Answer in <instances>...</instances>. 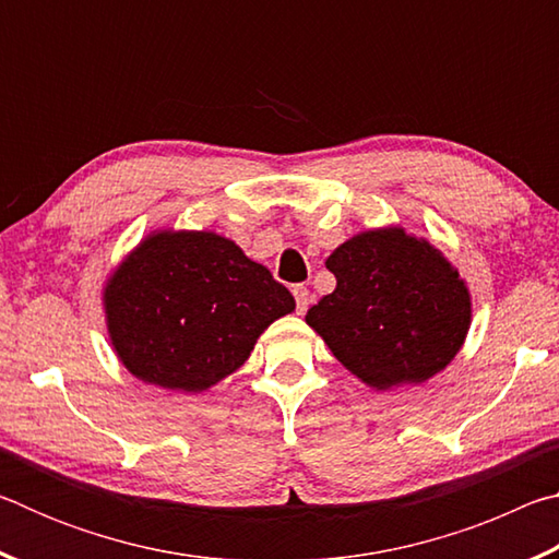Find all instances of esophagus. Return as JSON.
I'll list each match as a JSON object with an SVG mask.
<instances>
[{
    "label": "esophagus",
    "instance_id": "obj_1",
    "mask_svg": "<svg viewBox=\"0 0 559 559\" xmlns=\"http://www.w3.org/2000/svg\"><path fill=\"white\" fill-rule=\"evenodd\" d=\"M293 296H296V310L298 313H306L310 300H313V296H310V290L306 286H293Z\"/></svg>",
    "mask_w": 559,
    "mask_h": 559
}]
</instances>
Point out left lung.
<instances>
[{"mask_svg":"<svg viewBox=\"0 0 559 559\" xmlns=\"http://www.w3.org/2000/svg\"><path fill=\"white\" fill-rule=\"evenodd\" d=\"M337 286L306 323L374 390L427 382L466 340L471 296L429 241L404 229L357 234L325 261Z\"/></svg>","mask_w":559,"mask_h":559,"instance_id":"obj_1","label":"left lung"}]
</instances>
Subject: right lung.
I'll return each mask as SVG.
<instances>
[{
    "label": "right lung",
    "mask_w": 559,
    "mask_h": 559,
    "mask_svg": "<svg viewBox=\"0 0 559 559\" xmlns=\"http://www.w3.org/2000/svg\"><path fill=\"white\" fill-rule=\"evenodd\" d=\"M106 318L138 380L204 392L249 359L259 335L296 308L290 290L212 231H157L108 281Z\"/></svg>",
    "instance_id": "obj_1"
}]
</instances>
